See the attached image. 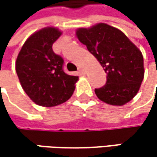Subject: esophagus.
Segmentation results:
<instances>
[{
	"mask_svg": "<svg viewBox=\"0 0 157 157\" xmlns=\"http://www.w3.org/2000/svg\"><path fill=\"white\" fill-rule=\"evenodd\" d=\"M78 71H79V73H81V74H84V73H85V71H84L83 67H79Z\"/></svg>",
	"mask_w": 157,
	"mask_h": 157,
	"instance_id": "esophagus-1",
	"label": "esophagus"
}]
</instances>
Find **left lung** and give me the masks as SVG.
<instances>
[{
    "mask_svg": "<svg viewBox=\"0 0 157 157\" xmlns=\"http://www.w3.org/2000/svg\"><path fill=\"white\" fill-rule=\"evenodd\" d=\"M76 35L106 73L105 84L94 90L97 97L112 105H123L131 101L144 79L141 51L123 32L105 23L80 28Z\"/></svg>",
    "mask_w": 157,
    "mask_h": 157,
    "instance_id": "8db88e82",
    "label": "left lung"
}]
</instances>
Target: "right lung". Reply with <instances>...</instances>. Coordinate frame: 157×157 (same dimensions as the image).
<instances>
[{"label":"right lung","mask_w":157,"mask_h":157,"mask_svg":"<svg viewBox=\"0 0 157 157\" xmlns=\"http://www.w3.org/2000/svg\"><path fill=\"white\" fill-rule=\"evenodd\" d=\"M62 33L53 27L32 34L21 49L15 69L21 87L38 105L52 107L66 102L74 94L78 76L63 71V59L52 51Z\"/></svg>","instance_id":"add662e5"}]
</instances>
